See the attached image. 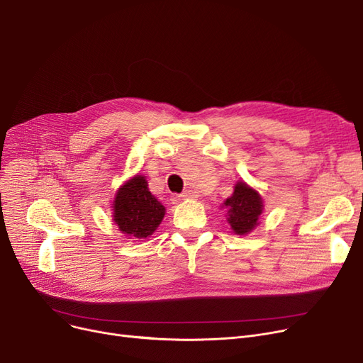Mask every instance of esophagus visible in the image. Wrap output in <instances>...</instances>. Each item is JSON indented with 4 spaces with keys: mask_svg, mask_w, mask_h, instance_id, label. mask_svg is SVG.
I'll list each match as a JSON object with an SVG mask.
<instances>
[{
    "mask_svg": "<svg viewBox=\"0 0 363 363\" xmlns=\"http://www.w3.org/2000/svg\"><path fill=\"white\" fill-rule=\"evenodd\" d=\"M179 197H182V199H191V200H194V199H197V194L193 191V189H185V191L179 196Z\"/></svg>",
    "mask_w": 363,
    "mask_h": 363,
    "instance_id": "obj_1",
    "label": "esophagus"
}]
</instances>
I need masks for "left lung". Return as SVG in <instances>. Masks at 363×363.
<instances>
[{
    "instance_id": "8db88e82",
    "label": "left lung",
    "mask_w": 363,
    "mask_h": 363,
    "mask_svg": "<svg viewBox=\"0 0 363 363\" xmlns=\"http://www.w3.org/2000/svg\"><path fill=\"white\" fill-rule=\"evenodd\" d=\"M223 206L228 208V222L238 235H244L253 230L263 208L260 196L244 182L235 185L234 194Z\"/></svg>"
}]
</instances>
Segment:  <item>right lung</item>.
<instances>
[{
    "label": "right lung",
    "mask_w": 363,
    "mask_h": 363,
    "mask_svg": "<svg viewBox=\"0 0 363 363\" xmlns=\"http://www.w3.org/2000/svg\"><path fill=\"white\" fill-rule=\"evenodd\" d=\"M113 208L119 230L135 238L151 235L164 216V207L148 191L147 181L141 175L133 177L119 188Z\"/></svg>",
    "instance_id": "1"
}]
</instances>
